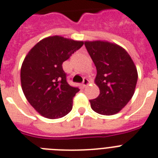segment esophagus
<instances>
[{
  "label": "esophagus",
  "mask_w": 158,
  "mask_h": 158,
  "mask_svg": "<svg viewBox=\"0 0 158 158\" xmlns=\"http://www.w3.org/2000/svg\"><path fill=\"white\" fill-rule=\"evenodd\" d=\"M88 83H89V81H88V79H87V78H83V83H82V84H83V87H86V86H87V85H88Z\"/></svg>",
  "instance_id": "1"
}]
</instances>
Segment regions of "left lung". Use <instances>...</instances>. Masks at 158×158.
Here are the masks:
<instances>
[{
  "instance_id": "1",
  "label": "left lung",
  "mask_w": 158,
  "mask_h": 158,
  "mask_svg": "<svg viewBox=\"0 0 158 158\" xmlns=\"http://www.w3.org/2000/svg\"><path fill=\"white\" fill-rule=\"evenodd\" d=\"M97 68L95 83L99 96L90 100L91 107L102 115L118 113L134 95L138 74L132 59L124 48L106 41L84 42Z\"/></svg>"
}]
</instances>
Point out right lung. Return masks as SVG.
Instances as JSON below:
<instances>
[{
    "instance_id": "right-lung-1",
    "label": "right lung",
    "mask_w": 158,
    "mask_h": 158,
    "mask_svg": "<svg viewBox=\"0 0 158 158\" xmlns=\"http://www.w3.org/2000/svg\"><path fill=\"white\" fill-rule=\"evenodd\" d=\"M83 41L55 35L37 43L21 67V84L26 98L42 116L56 119L71 111L79 88L70 86L62 63L81 48Z\"/></svg>"
}]
</instances>
